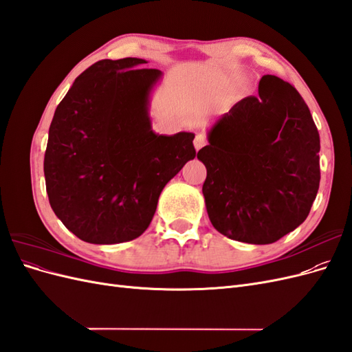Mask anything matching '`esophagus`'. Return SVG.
I'll use <instances>...</instances> for the list:
<instances>
[{"label":"esophagus","mask_w":352,"mask_h":352,"mask_svg":"<svg viewBox=\"0 0 352 352\" xmlns=\"http://www.w3.org/2000/svg\"><path fill=\"white\" fill-rule=\"evenodd\" d=\"M207 144V138H206V135L204 133H197L195 135V140H194V146H195V150L198 151V150H201L202 146H204Z\"/></svg>","instance_id":"34e87169"}]
</instances>
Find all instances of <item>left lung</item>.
<instances>
[{
	"label": "left lung",
	"instance_id": "left-lung-1",
	"mask_svg": "<svg viewBox=\"0 0 352 352\" xmlns=\"http://www.w3.org/2000/svg\"><path fill=\"white\" fill-rule=\"evenodd\" d=\"M198 151L211 225L230 239L273 243L307 219L320 184V136L298 91L265 74L258 95L220 116Z\"/></svg>",
	"mask_w": 352,
	"mask_h": 352
}]
</instances>
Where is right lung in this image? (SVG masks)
I'll return each instance as SVG.
<instances>
[{
  "label": "right lung",
  "instance_id": "obj_1",
  "mask_svg": "<svg viewBox=\"0 0 352 352\" xmlns=\"http://www.w3.org/2000/svg\"><path fill=\"white\" fill-rule=\"evenodd\" d=\"M142 58L101 60L58 104L44 158L52 211L89 243L132 241L150 226L158 197L189 160L195 135H158L150 98L163 73Z\"/></svg>",
  "mask_w": 352,
  "mask_h": 352
}]
</instances>
